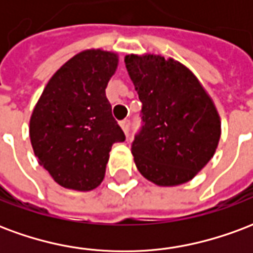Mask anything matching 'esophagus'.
I'll return each instance as SVG.
<instances>
[{
  "mask_svg": "<svg viewBox=\"0 0 253 253\" xmlns=\"http://www.w3.org/2000/svg\"><path fill=\"white\" fill-rule=\"evenodd\" d=\"M122 130L125 131V134H128V128H130V119H123L121 122Z\"/></svg>",
  "mask_w": 253,
  "mask_h": 253,
  "instance_id": "1",
  "label": "esophagus"
}]
</instances>
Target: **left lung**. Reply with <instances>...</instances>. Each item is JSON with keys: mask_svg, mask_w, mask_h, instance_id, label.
<instances>
[{"mask_svg": "<svg viewBox=\"0 0 253 253\" xmlns=\"http://www.w3.org/2000/svg\"><path fill=\"white\" fill-rule=\"evenodd\" d=\"M125 63L142 101V130L131 153L139 173L160 187L194 179L217 150L221 119L190 69L173 58L128 54Z\"/></svg>", "mask_w": 253, "mask_h": 253, "instance_id": "obj_1", "label": "left lung"}]
</instances>
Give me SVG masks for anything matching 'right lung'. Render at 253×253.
I'll return each instance as SVG.
<instances>
[{
	"label": "right lung",
	"mask_w": 253,
	"mask_h": 253,
	"mask_svg": "<svg viewBox=\"0 0 253 253\" xmlns=\"http://www.w3.org/2000/svg\"><path fill=\"white\" fill-rule=\"evenodd\" d=\"M118 62L114 51L78 52L54 73L32 111L34 153L65 188L90 191L100 186L112 145L126 139L105 96Z\"/></svg>",
	"instance_id": "obj_1"
}]
</instances>
